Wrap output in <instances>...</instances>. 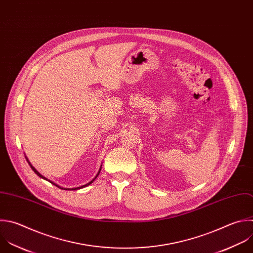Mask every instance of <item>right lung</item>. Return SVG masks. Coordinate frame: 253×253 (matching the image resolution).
<instances>
[{
  "label": "right lung",
  "instance_id": "add662e5",
  "mask_svg": "<svg viewBox=\"0 0 253 253\" xmlns=\"http://www.w3.org/2000/svg\"><path fill=\"white\" fill-rule=\"evenodd\" d=\"M28 162H29V161H28ZM29 164H30V166H31V168H32V169H33V171H34V172H35V173H36V174H37L38 176H40L41 178H42V179L46 180V179H45L44 177H42V175H41V174H40V173H39V172H38V171H37V170L35 169V168H34V167H33V166L31 165V163H30V162H29ZM100 170H101V168H100V169H99V172H98V174L96 175V177H95V178H94V179H93V180H92L91 182H89L88 184H86V185H84V186H81V187H78V188H74V189H71V190H79V189H82V188H85V187H87L88 185H90V184H91V183H92V182H93V181H94V180H95V179H96V178L98 177V175H99V173H100ZM49 182H50V181H49ZM50 183H51V184H53L52 182H50ZM53 185H55V184H53ZM55 186H56V187H58L57 185H55ZM58 188H59V187H58ZM60 189H61V188H60ZM62 189H63V188H62ZM64 190H69V189H64Z\"/></svg>",
  "mask_w": 253,
  "mask_h": 253
}]
</instances>
